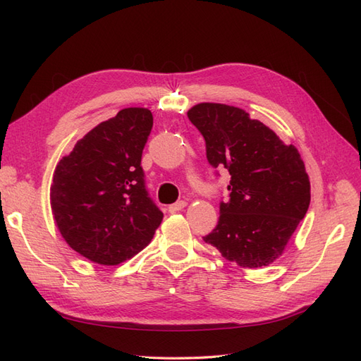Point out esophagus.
I'll use <instances>...</instances> for the list:
<instances>
[{
    "label": "esophagus",
    "instance_id": "1",
    "mask_svg": "<svg viewBox=\"0 0 361 361\" xmlns=\"http://www.w3.org/2000/svg\"><path fill=\"white\" fill-rule=\"evenodd\" d=\"M185 206H187V202H183V200L176 202V203H173V204H170V206H169V212H171V214H174V212H179V211H182V209H183Z\"/></svg>",
    "mask_w": 361,
    "mask_h": 361
}]
</instances>
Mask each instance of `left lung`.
<instances>
[{"label": "left lung", "instance_id": "left-lung-1", "mask_svg": "<svg viewBox=\"0 0 361 361\" xmlns=\"http://www.w3.org/2000/svg\"><path fill=\"white\" fill-rule=\"evenodd\" d=\"M214 169L231 174L228 200L203 241L243 268L279 259L310 204V180L295 146L238 106L203 102L188 111Z\"/></svg>", "mask_w": 361, "mask_h": 361}]
</instances>
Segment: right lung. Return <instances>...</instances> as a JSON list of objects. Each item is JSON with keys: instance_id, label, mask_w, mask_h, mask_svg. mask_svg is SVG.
Returning a JSON list of instances; mask_svg holds the SVG:
<instances>
[{"instance_id": "1", "label": "right lung", "mask_w": 361, "mask_h": 361, "mask_svg": "<svg viewBox=\"0 0 361 361\" xmlns=\"http://www.w3.org/2000/svg\"><path fill=\"white\" fill-rule=\"evenodd\" d=\"M152 126L147 108L120 110L76 141L54 171V220L69 247L94 264L130 259L162 221L141 169Z\"/></svg>"}]
</instances>
